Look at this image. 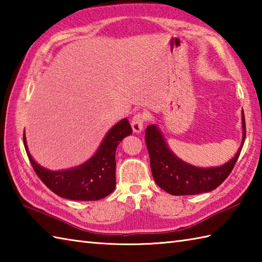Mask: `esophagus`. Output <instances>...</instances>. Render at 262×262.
Wrapping results in <instances>:
<instances>
[{
  "label": "esophagus",
  "mask_w": 262,
  "mask_h": 262,
  "mask_svg": "<svg viewBox=\"0 0 262 262\" xmlns=\"http://www.w3.org/2000/svg\"><path fill=\"white\" fill-rule=\"evenodd\" d=\"M148 119V116L145 113H137L134 116H133L132 121H130V125L133 130L135 133H141L143 130V127H144V122Z\"/></svg>",
  "instance_id": "esophagus-1"
}]
</instances>
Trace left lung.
I'll list each match as a JSON object with an SVG mask.
<instances>
[{
    "instance_id": "1",
    "label": "left lung",
    "mask_w": 262,
    "mask_h": 262,
    "mask_svg": "<svg viewBox=\"0 0 262 262\" xmlns=\"http://www.w3.org/2000/svg\"><path fill=\"white\" fill-rule=\"evenodd\" d=\"M243 137L241 147L235 157L219 168H197L172 153L155 125L147 126L145 142L149 154L151 170L157 185L173 196L197 194L214 190L230 176L238 159L246 140V120L242 111Z\"/></svg>"
}]
</instances>
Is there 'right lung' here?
I'll return each instance as SVG.
<instances>
[{"mask_svg": "<svg viewBox=\"0 0 262 262\" xmlns=\"http://www.w3.org/2000/svg\"><path fill=\"white\" fill-rule=\"evenodd\" d=\"M127 119L120 120L107 133L97 153L77 168L51 171L37 164L24 144L30 163L46 187L57 196L72 200H99L107 197L116 188V148L122 138L130 135Z\"/></svg>", "mask_w": 262, "mask_h": 262, "instance_id": "1", "label": "right lung"}]
</instances>
